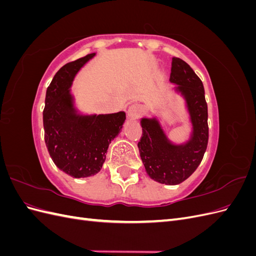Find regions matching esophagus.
Listing matches in <instances>:
<instances>
[{"label": "esophagus", "mask_w": 256, "mask_h": 256, "mask_svg": "<svg viewBox=\"0 0 256 256\" xmlns=\"http://www.w3.org/2000/svg\"><path fill=\"white\" fill-rule=\"evenodd\" d=\"M141 113H142V108H141L140 104H131V106L128 108V110H127L128 118H132V120L138 118V116L141 115Z\"/></svg>", "instance_id": "esophagus-1"}]
</instances>
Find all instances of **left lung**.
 Masks as SVG:
<instances>
[{
  "instance_id": "1",
  "label": "left lung",
  "mask_w": 256,
  "mask_h": 256,
  "mask_svg": "<svg viewBox=\"0 0 256 256\" xmlns=\"http://www.w3.org/2000/svg\"><path fill=\"white\" fill-rule=\"evenodd\" d=\"M170 82L184 102L191 131L184 143H174L168 136L159 118H142V138L138 143L145 171L160 184H178L196 171L208 143V113L202 81L192 68L178 58H172Z\"/></svg>"
}]
</instances>
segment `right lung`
I'll list each match as a JSON object with an SVG mask.
<instances>
[{"label":"right lung","mask_w":256,"mask_h":256,"mask_svg":"<svg viewBox=\"0 0 256 256\" xmlns=\"http://www.w3.org/2000/svg\"><path fill=\"white\" fill-rule=\"evenodd\" d=\"M95 56L90 53L64 65L46 92L44 142L54 164L74 178L94 176L102 170L109 145L126 120L124 111L84 114L76 106L72 94L74 76Z\"/></svg>","instance_id":"right-lung-1"}]
</instances>
